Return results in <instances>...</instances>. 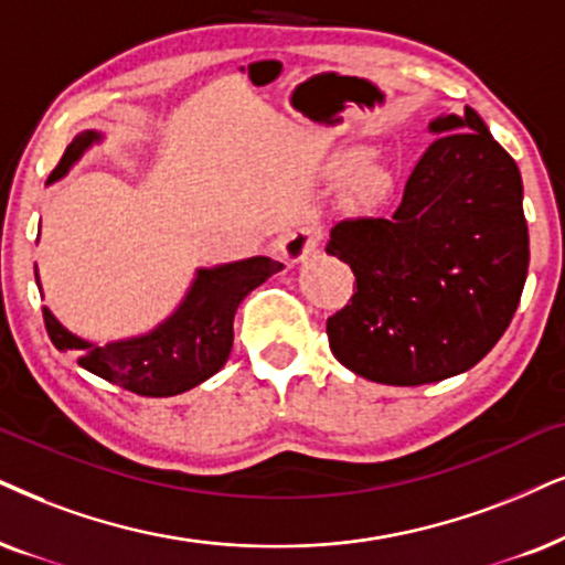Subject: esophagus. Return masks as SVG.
Here are the masks:
<instances>
[{
  "label": "esophagus",
  "instance_id": "1",
  "mask_svg": "<svg viewBox=\"0 0 565 565\" xmlns=\"http://www.w3.org/2000/svg\"><path fill=\"white\" fill-rule=\"evenodd\" d=\"M318 245H320V232L316 226H299L289 234L287 239L281 242V258L289 263V266H297V263H302L310 258V255L318 253Z\"/></svg>",
  "mask_w": 565,
  "mask_h": 565
}]
</instances>
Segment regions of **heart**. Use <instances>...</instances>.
<instances>
[{
    "mask_svg": "<svg viewBox=\"0 0 565 565\" xmlns=\"http://www.w3.org/2000/svg\"><path fill=\"white\" fill-rule=\"evenodd\" d=\"M391 177L385 174L383 169H367L365 174L356 180V190H360L362 198H381L385 190H388Z\"/></svg>",
    "mask_w": 565,
    "mask_h": 565,
    "instance_id": "b5f03b06",
    "label": "heart"
}]
</instances>
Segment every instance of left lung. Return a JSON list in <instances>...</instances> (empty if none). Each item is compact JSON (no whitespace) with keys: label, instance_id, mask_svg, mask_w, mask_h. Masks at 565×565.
<instances>
[{"label":"left lung","instance_id":"left-lung-1","mask_svg":"<svg viewBox=\"0 0 565 565\" xmlns=\"http://www.w3.org/2000/svg\"><path fill=\"white\" fill-rule=\"evenodd\" d=\"M427 130L438 138L394 216L341 221L326 245L356 276L352 305L328 318V344L354 375L385 385L475 367L509 328L530 268L516 161L469 106Z\"/></svg>","mask_w":565,"mask_h":565}]
</instances>
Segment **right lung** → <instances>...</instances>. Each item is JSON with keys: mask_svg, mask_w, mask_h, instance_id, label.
Wrapping results in <instances>:
<instances>
[{"mask_svg": "<svg viewBox=\"0 0 565 565\" xmlns=\"http://www.w3.org/2000/svg\"><path fill=\"white\" fill-rule=\"evenodd\" d=\"M102 140L104 135L96 130L77 132L46 184L62 180ZM281 268L284 263L266 255L198 268L188 295L169 318L151 331L109 344H96L73 333L49 307H44V323L52 344L60 352H75L88 373L140 396H177L224 367L234 344V312L239 302ZM35 284L41 291L39 274Z\"/></svg>", "mask_w": 565, "mask_h": 565, "instance_id": "add662e5", "label": "right lung"}]
</instances>
